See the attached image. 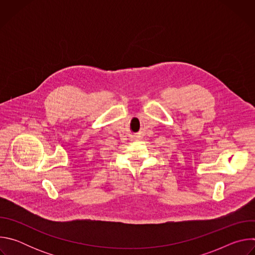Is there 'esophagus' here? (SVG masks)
<instances>
[{
	"label": "esophagus",
	"instance_id": "esophagus-1",
	"mask_svg": "<svg viewBox=\"0 0 255 255\" xmlns=\"http://www.w3.org/2000/svg\"><path fill=\"white\" fill-rule=\"evenodd\" d=\"M135 139H136V140H140V139H141V138H140V137H136V138H135Z\"/></svg>",
	"mask_w": 255,
	"mask_h": 255
}]
</instances>
